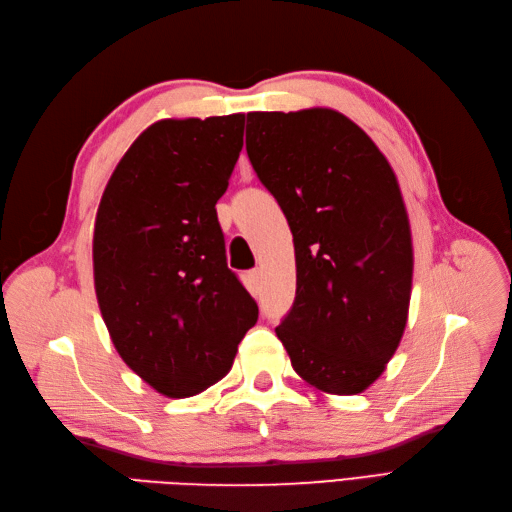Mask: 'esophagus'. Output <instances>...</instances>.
Returning <instances> with one entry per match:
<instances>
[{
	"label": "esophagus",
	"mask_w": 512,
	"mask_h": 512,
	"mask_svg": "<svg viewBox=\"0 0 512 512\" xmlns=\"http://www.w3.org/2000/svg\"><path fill=\"white\" fill-rule=\"evenodd\" d=\"M245 280H247V286H250V290H258L260 288V280H262V271L260 269H252L245 273Z\"/></svg>",
	"instance_id": "1"
}]
</instances>
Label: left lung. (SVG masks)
Wrapping results in <instances>:
<instances>
[{
    "mask_svg": "<svg viewBox=\"0 0 512 512\" xmlns=\"http://www.w3.org/2000/svg\"><path fill=\"white\" fill-rule=\"evenodd\" d=\"M247 156L294 241L297 294L275 329L314 389L374 384L408 322L412 235L391 164L331 108L247 113Z\"/></svg>",
    "mask_w": 512,
    "mask_h": 512,
    "instance_id": "8db88e82",
    "label": "left lung"
}]
</instances>
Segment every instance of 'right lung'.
<instances>
[{
	"label": "right lung",
	"mask_w": 512,
	"mask_h": 512,
	"mask_svg": "<svg viewBox=\"0 0 512 512\" xmlns=\"http://www.w3.org/2000/svg\"><path fill=\"white\" fill-rule=\"evenodd\" d=\"M245 115L162 119L106 183L94 284L113 344L166 397L222 380L258 305L226 265L215 203L243 147Z\"/></svg>",
	"instance_id": "1"
}]
</instances>
